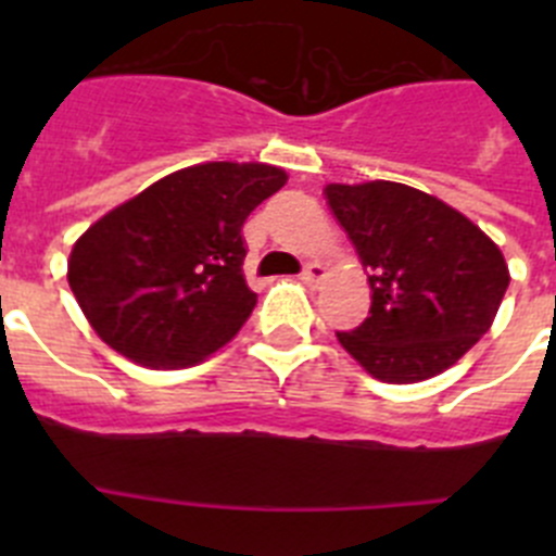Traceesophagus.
I'll list each match as a JSON object with an SVG mask.
<instances>
[{
    "label": "esophagus",
    "instance_id": "esophagus-1",
    "mask_svg": "<svg viewBox=\"0 0 556 556\" xmlns=\"http://www.w3.org/2000/svg\"><path fill=\"white\" fill-rule=\"evenodd\" d=\"M323 278H326V267L320 262H308L301 273V281L308 283V287H317Z\"/></svg>",
    "mask_w": 556,
    "mask_h": 556
}]
</instances>
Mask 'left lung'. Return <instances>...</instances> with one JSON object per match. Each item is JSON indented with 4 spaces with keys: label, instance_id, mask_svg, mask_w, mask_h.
<instances>
[{
    "label": "left lung",
    "instance_id": "1",
    "mask_svg": "<svg viewBox=\"0 0 556 556\" xmlns=\"http://www.w3.org/2000/svg\"><path fill=\"white\" fill-rule=\"evenodd\" d=\"M326 200L367 269L370 317L337 331L372 378L415 384L456 365L490 331L509 269L465 214L392 180L328 184Z\"/></svg>",
    "mask_w": 556,
    "mask_h": 556
}]
</instances>
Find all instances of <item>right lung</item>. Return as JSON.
<instances>
[{"label": "right lung", "mask_w": 556, "mask_h": 556, "mask_svg": "<svg viewBox=\"0 0 556 556\" xmlns=\"http://www.w3.org/2000/svg\"><path fill=\"white\" fill-rule=\"evenodd\" d=\"M287 184L269 164L186 166L108 211L68 255V287L97 337L144 367H189L248 323L242 225Z\"/></svg>", "instance_id": "add662e5"}]
</instances>
